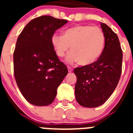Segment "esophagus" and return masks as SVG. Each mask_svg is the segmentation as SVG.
<instances>
[{"label":"esophagus","instance_id":"1","mask_svg":"<svg viewBox=\"0 0 133 133\" xmlns=\"http://www.w3.org/2000/svg\"><path fill=\"white\" fill-rule=\"evenodd\" d=\"M67 69H68V70H69V72H72V69L70 66H67Z\"/></svg>","mask_w":133,"mask_h":133}]
</instances>
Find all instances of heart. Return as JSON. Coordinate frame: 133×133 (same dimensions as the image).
<instances>
[{"mask_svg":"<svg viewBox=\"0 0 133 133\" xmlns=\"http://www.w3.org/2000/svg\"><path fill=\"white\" fill-rule=\"evenodd\" d=\"M55 53L63 57L70 49L66 62H78L81 65L92 64L101 55L105 37L101 29L89 25H77L64 30L62 35L55 34L50 39Z\"/></svg>","mask_w":133,"mask_h":133,"instance_id":"1","label":"heart"}]
</instances>
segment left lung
Listing matches in <instances>:
<instances>
[{
    "mask_svg": "<svg viewBox=\"0 0 133 133\" xmlns=\"http://www.w3.org/2000/svg\"><path fill=\"white\" fill-rule=\"evenodd\" d=\"M105 37L99 58L92 64L75 69V97L81 106L95 108L104 104L114 92L122 72L123 52L119 40L110 27L101 23Z\"/></svg>",
    "mask_w": 133,
    "mask_h": 133,
    "instance_id": "1",
    "label": "left lung"
}]
</instances>
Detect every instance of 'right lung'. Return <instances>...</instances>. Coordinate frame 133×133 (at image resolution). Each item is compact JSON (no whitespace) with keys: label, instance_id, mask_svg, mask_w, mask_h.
Instances as JSON below:
<instances>
[{"label":"right lung","instance_id":"add662e5","mask_svg":"<svg viewBox=\"0 0 133 133\" xmlns=\"http://www.w3.org/2000/svg\"><path fill=\"white\" fill-rule=\"evenodd\" d=\"M67 23L50 16H39L26 25L16 41L13 55L15 80L23 97L35 106L51 104L68 73L50 42L55 30Z\"/></svg>","mask_w":133,"mask_h":133}]
</instances>
